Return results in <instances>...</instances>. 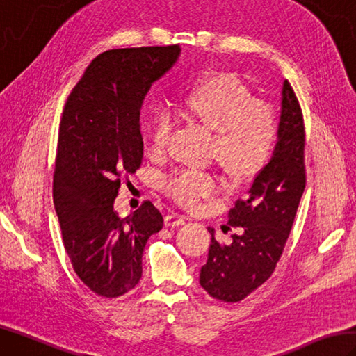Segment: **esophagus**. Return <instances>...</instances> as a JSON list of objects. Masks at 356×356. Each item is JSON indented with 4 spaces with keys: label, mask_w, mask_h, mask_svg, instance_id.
Returning a JSON list of instances; mask_svg holds the SVG:
<instances>
[{
    "label": "esophagus",
    "mask_w": 356,
    "mask_h": 356,
    "mask_svg": "<svg viewBox=\"0 0 356 356\" xmlns=\"http://www.w3.org/2000/svg\"><path fill=\"white\" fill-rule=\"evenodd\" d=\"M186 223V219L183 218V216H179L178 213H169L166 214V218H164V225L169 228H175V227H179V225H184Z\"/></svg>",
    "instance_id": "obj_1"
}]
</instances>
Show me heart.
<instances>
[{
  "mask_svg": "<svg viewBox=\"0 0 356 356\" xmlns=\"http://www.w3.org/2000/svg\"><path fill=\"white\" fill-rule=\"evenodd\" d=\"M177 115L213 133L211 155L236 183L255 178L273 152L278 122L270 106L258 101L245 83L229 74H211L196 80L173 106ZM170 124L154 120L149 148L161 154ZM164 188L177 202L193 207L216 192V179L197 170L170 177Z\"/></svg>",
  "mask_w": 356,
  "mask_h": 356,
  "instance_id": "1",
  "label": "heart"
}]
</instances>
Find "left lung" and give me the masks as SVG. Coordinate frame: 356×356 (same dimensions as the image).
<instances>
[{
	"instance_id": "left-lung-1",
	"label": "left lung",
	"mask_w": 356,
	"mask_h": 356,
	"mask_svg": "<svg viewBox=\"0 0 356 356\" xmlns=\"http://www.w3.org/2000/svg\"><path fill=\"white\" fill-rule=\"evenodd\" d=\"M303 149L302 110L290 83L284 80L278 142L272 157L248 195L228 213V223L241 232L234 234L229 245H220L214 238V228L208 227L211 245L199 282L214 299L238 302L270 278L305 190Z\"/></svg>"
}]
</instances>
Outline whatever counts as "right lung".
Instances as JSON below:
<instances>
[{"label":"right lung","mask_w":356,"mask_h":356,"mask_svg":"<svg viewBox=\"0 0 356 356\" xmlns=\"http://www.w3.org/2000/svg\"><path fill=\"white\" fill-rule=\"evenodd\" d=\"M179 54L178 45L106 51L86 69L65 104L54 207L75 273L104 298L136 287L146 241L163 228V216L149 201L127 218H119L113 204L120 175L142 164L146 93Z\"/></svg>","instance_id":"1"}]
</instances>
